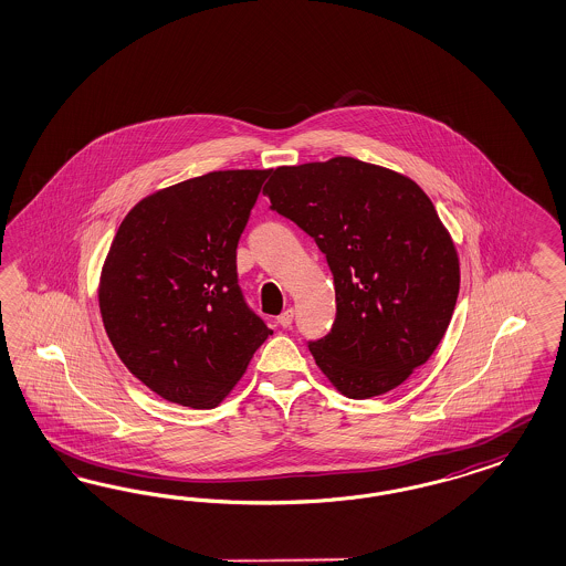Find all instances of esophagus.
<instances>
[{
    "label": "esophagus",
    "instance_id": "1",
    "mask_svg": "<svg viewBox=\"0 0 566 566\" xmlns=\"http://www.w3.org/2000/svg\"><path fill=\"white\" fill-rule=\"evenodd\" d=\"M294 319V310H284V312L277 315V324L282 326V328H291L293 326Z\"/></svg>",
    "mask_w": 566,
    "mask_h": 566
}]
</instances>
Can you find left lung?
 Masks as SVG:
<instances>
[{"label": "left lung", "instance_id": "8db88e82", "mask_svg": "<svg viewBox=\"0 0 566 566\" xmlns=\"http://www.w3.org/2000/svg\"><path fill=\"white\" fill-rule=\"evenodd\" d=\"M263 195L326 254L336 317L307 345L332 385L368 399L427 364L460 291L458 253L429 196L349 156L277 167Z\"/></svg>", "mask_w": 566, "mask_h": 566}]
</instances>
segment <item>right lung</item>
Returning a JSON list of instances; mask_svg holds the SVG:
<instances>
[{
  "label": "right lung",
  "mask_w": 566,
  "mask_h": 566,
  "mask_svg": "<svg viewBox=\"0 0 566 566\" xmlns=\"http://www.w3.org/2000/svg\"><path fill=\"white\" fill-rule=\"evenodd\" d=\"M270 171H213L144 198L99 282L120 361L148 389L214 408L272 334L238 284L235 249Z\"/></svg>",
  "instance_id": "right-lung-1"
}]
</instances>
